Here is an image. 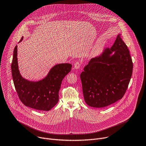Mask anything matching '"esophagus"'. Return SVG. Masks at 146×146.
<instances>
[{"label": "esophagus", "instance_id": "esophagus-1", "mask_svg": "<svg viewBox=\"0 0 146 146\" xmlns=\"http://www.w3.org/2000/svg\"><path fill=\"white\" fill-rule=\"evenodd\" d=\"M81 66V63L80 62H76L74 64V68L75 69H78L80 68Z\"/></svg>", "mask_w": 146, "mask_h": 146}]
</instances>
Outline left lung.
I'll return each mask as SVG.
<instances>
[{
	"label": "left lung",
	"mask_w": 146,
	"mask_h": 146,
	"mask_svg": "<svg viewBox=\"0 0 146 146\" xmlns=\"http://www.w3.org/2000/svg\"><path fill=\"white\" fill-rule=\"evenodd\" d=\"M132 70L129 50L119 34L112 47L92 58L80 74L86 103L101 108L121 99L128 88Z\"/></svg>",
	"instance_id": "obj_1"
}]
</instances>
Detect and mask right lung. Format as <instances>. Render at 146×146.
Returning a JSON list of instances; mask_svg holds the SVG:
<instances>
[{"label": "right lung", "instance_id": "obj_1", "mask_svg": "<svg viewBox=\"0 0 146 146\" xmlns=\"http://www.w3.org/2000/svg\"><path fill=\"white\" fill-rule=\"evenodd\" d=\"M23 39V37L19 42ZM72 67L70 64H57L50 69L43 79L37 81L28 80L19 73L16 46L13 52L11 73L19 99L27 107L38 110H50L59 100V91L62 81L71 71Z\"/></svg>", "mask_w": 146, "mask_h": 146}]
</instances>
